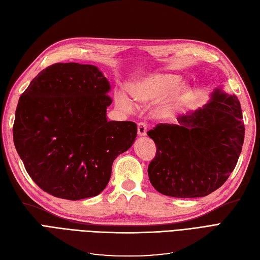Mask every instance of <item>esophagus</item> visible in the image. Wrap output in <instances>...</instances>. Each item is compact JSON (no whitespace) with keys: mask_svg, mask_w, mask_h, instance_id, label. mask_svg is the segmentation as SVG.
I'll list each match as a JSON object with an SVG mask.
<instances>
[{"mask_svg":"<svg viewBox=\"0 0 260 260\" xmlns=\"http://www.w3.org/2000/svg\"><path fill=\"white\" fill-rule=\"evenodd\" d=\"M147 131V124L145 122H140L138 124V136L139 137H144Z\"/></svg>","mask_w":260,"mask_h":260,"instance_id":"esophagus-1","label":"esophagus"}]
</instances>
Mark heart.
Instances as JSON below:
<instances>
[{"label": "heart", "instance_id": "b5f03b06", "mask_svg": "<svg viewBox=\"0 0 260 260\" xmlns=\"http://www.w3.org/2000/svg\"><path fill=\"white\" fill-rule=\"evenodd\" d=\"M180 83V77L171 74L165 75H153L149 76L141 82L133 84L131 86V94L138 102L141 103H146V102H153L160 100L164 96H166L171 91L176 89V86ZM188 94L187 89L185 86L178 88L170 101L171 106H177L182 103L186 99ZM119 105L124 111L131 112L132 107L124 99L119 100Z\"/></svg>", "mask_w": 260, "mask_h": 260}]
</instances>
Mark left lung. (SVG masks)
I'll return each mask as SVG.
<instances>
[{
	"instance_id": "8db88e82",
	"label": "left lung",
	"mask_w": 260,
	"mask_h": 260,
	"mask_svg": "<svg viewBox=\"0 0 260 260\" xmlns=\"http://www.w3.org/2000/svg\"><path fill=\"white\" fill-rule=\"evenodd\" d=\"M177 119L178 124L158 123L147 132L156 144L149 181L172 198L206 196L237 166L245 133L240 101L216 89L204 107Z\"/></svg>"
}]
</instances>
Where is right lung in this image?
Masks as SVG:
<instances>
[{
    "instance_id": "obj_1",
    "label": "right lung",
    "mask_w": 260,
    "mask_h": 260,
    "mask_svg": "<svg viewBox=\"0 0 260 260\" xmlns=\"http://www.w3.org/2000/svg\"><path fill=\"white\" fill-rule=\"evenodd\" d=\"M111 84L99 68L57 62L19 98L14 144L35 183L59 199L79 201L106 187L114 160L137 138L132 121H108Z\"/></svg>"
}]
</instances>
